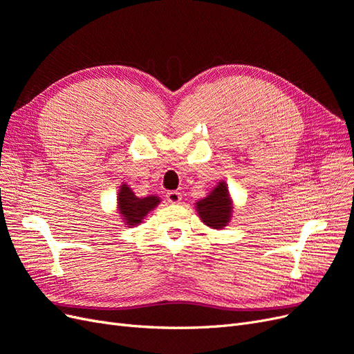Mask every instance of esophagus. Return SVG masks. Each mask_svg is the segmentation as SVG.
Returning <instances> with one entry per match:
<instances>
[{
    "label": "esophagus",
    "instance_id": "34e87169",
    "mask_svg": "<svg viewBox=\"0 0 354 354\" xmlns=\"http://www.w3.org/2000/svg\"><path fill=\"white\" fill-rule=\"evenodd\" d=\"M167 201H168L169 203H180V201H181L180 192H177V190L168 192V194H167Z\"/></svg>",
    "mask_w": 354,
    "mask_h": 354
}]
</instances>
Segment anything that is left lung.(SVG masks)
Returning <instances> with one entry per match:
<instances>
[{
  "mask_svg": "<svg viewBox=\"0 0 354 354\" xmlns=\"http://www.w3.org/2000/svg\"><path fill=\"white\" fill-rule=\"evenodd\" d=\"M196 211L203 224L211 229H223L230 221L233 205L224 181L211 190V194L196 202Z\"/></svg>",
  "mask_w": 354,
  "mask_h": 354,
  "instance_id": "obj_1",
  "label": "left lung"
}]
</instances>
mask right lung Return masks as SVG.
<instances>
[{"mask_svg": "<svg viewBox=\"0 0 354 354\" xmlns=\"http://www.w3.org/2000/svg\"><path fill=\"white\" fill-rule=\"evenodd\" d=\"M159 202L160 199L153 195L146 198L136 196L131 187L127 185H121L120 192H118V211L127 226L131 227L140 224L147 214L158 207Z\"/></svg>", "mask_w": 354, "mask_h": 354, "instance_id": "1", "label": "right lung"}]
</instances>
